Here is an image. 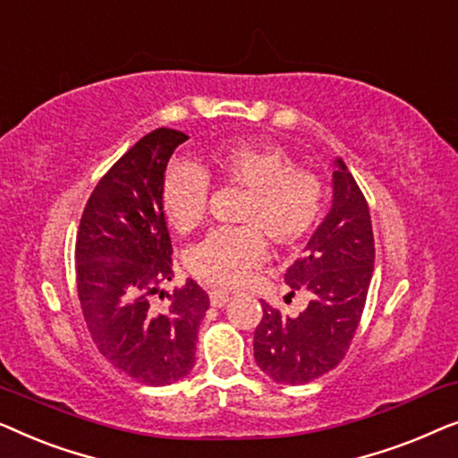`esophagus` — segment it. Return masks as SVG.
<instances>
[{"label":"esophagus","instance_id":"obj_1","mask_svg":"<svg viewBox=\"0 0 458 458\" xmlns=\"http://www.w3.org/2000/svg\"><path fill=\"white\" fill-rule=\"evenodd\" d=\"M229 293L225 292H210V304L215 306V309H221V306H225L229 302Z\"/></svg>","mask_w":458,"mask_h":458}]
</instances>
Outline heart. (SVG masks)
<instances>
[{"label": "heart", "mask_w": 458, "mask_h": 458, "mask_svg": "<svg viewBox=\"0 0 458 458\" xmlns=\"http://www.w3.org/2000/svg\"><path fill=\"white\" fill-rule=\"evenodd\" d=\"M242 187L237 223L243 227L206 235L187 252L185 265L206 285L231 290L242 285L267 256V242L292 248L321 215L323 183L312 171L296 166L292 154L273 143L227 141L206 158V166L179 165L166 173L162 206L179 233H191L206 218L208 179Z\"/></svg>", "instance_id": "b5f03b06"}]
</instances>
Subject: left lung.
<instances>
[{"label":"left lung","mask_w":458,"mask_h":458,"mask_svg":"<svg viewBox=\"0 0 458 458\" xmlns=\"http://www.w3.org/2000/svg\"><path fill=\"white\" fill-rule=\"evenodd\" d=\"M334 166L329 215L306 243L302 259L285 273L292 290L285 298L300 292L309 296V304L290 317L260 300L254 359L277 384H309L340 365L367 302L375 262L371 215L342 158Z\"/></svg>","instance_id":"1"}]
</instances>
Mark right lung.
Returning <instances> with one entry per match:
<instances>
[{
  "label": "right lung",
  "instance_id": "1",
  "mask_svg": "<svg viewBox=\"0 0 458 458\" xmlns=\"http://www.w3.org/2000/svg\"><path fill=\"white\" fill-rule=\"evenodd\" d=\"M187 135L156 129L141 137L99 179L77 233V292L87 329L99 352L146 386L183 379L196 362L199 323L208 293L196 281L152 298L173 277L162 185L174 148Z\"/></svg>",
  "mask_w": 458,
  "mask_h": 458
}]
</instances>
